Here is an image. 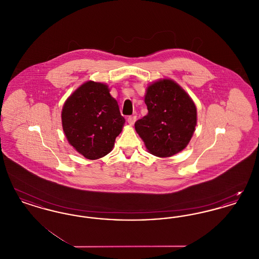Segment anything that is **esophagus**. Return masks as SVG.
I'll return each instance as SVG.
<instances>
[{
  "label": "esophagus",
  "instance_id": "34e87169",
  "mask_svg": "<svg viewBox=\"0 0 259 259\" xmlns=\"http://www.w3.org/2000/svg\"><path fill=\"white\" fill-rule=\"evenodd\" d=\"M136 119H137V116L136 115H130L128 118H127V121L130 125H133L135 123Z\"/></svg>",
  "mask_w": 259,
  "mask_h": 259
}]
</instances>
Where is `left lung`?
Instances as JSON below:
<instances>
[{
	"label": "left lung",
	"instance_id": "left-lung-1",
	"mask_svg": "<svg viewBox=\"0 0 259 259\" xmlns=\"http://www.w3.org/2000/svg\"><path fill=\"white\" fill-rule=\"evenodd\" d=\"M148 114L135 122L137 133L149 153L170 157L186 148L195 131L194 102L172 79H160L147 89Z\"/></svg>",
	"mask_w": 259,
	"mask_h": 259
}]
</instances>
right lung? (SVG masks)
<instances>
[{
  "label": "right lung",
  "instance_id": "right-lung-1",
  "mask_svg": "<svg viewBox=\"0 0 259 259\" xmlns=\"http://www.w3.org/2000/svg\"><path fill=\"white\" fill-rule=\"evenodd\" d=\"M61 117L70 145L90 160L111 152L125 122L108 85L91 80L67 99Z\"/></svg>",
  "mask_w": 259,
  "mask_h": 259
}]
</instances>
